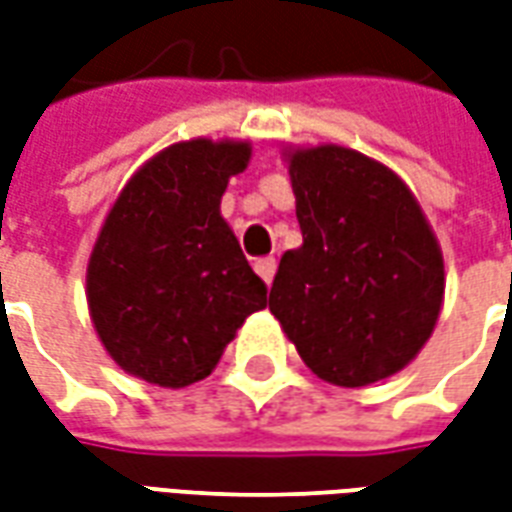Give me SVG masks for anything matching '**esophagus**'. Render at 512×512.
Instances as JSON below:
<instances>
[{
  "mask_svg": "<svg viewBox=\"0 0 512 512\" xmlns=\"http://www.w3.org/2000/svg\"><path fill=\"white\" fill-rule=\"evenodd\" d=\"M255 271L260 274V279H263L266 285H271V282H274V274H277V260H274V257H260V260H255Z\"/></svg>",
  "mask_w": 512,
  "mask_h": 512,
  "instance_id": "obj_1",
  "label": "esophagus"
}]
</instances>
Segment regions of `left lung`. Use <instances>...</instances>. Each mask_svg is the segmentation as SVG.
Listing matches in <instances>:
<instances>
[{"mask_svg": "<svg viewBox=\"0 0 512 512\" xmlns=\"http://www.w3.org/2000/svg\"><path fill=\"white\" fill-rule=\"evenodd\" d=\"M301 238L279 260L268 310L312 373L367 386L419 354L439 321L444 263L392 169L337 145L290 156Z\"/></svg>", "mask_w": 512, "mask_h": 512, "instance_id": "1", "label": "left lung"}]
</instances>
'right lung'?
I'll return each mask as SVG.
<instances>
[{
    "label": "right lung",
    "mask_w": 512,
    "mask_h": 512,
    "mask_svg": "<svg viewBox=\"0 0 512 512\" xmlns=\"http://www.w3.org/2000/svg\"><path fill=\"white\" fill-rule=\"evenodd\" d=\"M246 164V142H180L150 158L106 216L87 266L90 315L109 356L147 384L205 378L266 307V282L219 213Z\"/></svg>",
    "instance_id": "right-lung-1"
}]
</instances>
